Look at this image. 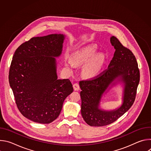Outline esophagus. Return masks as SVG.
Wrapping results in <instances>:
<instances>
[{
  "mask_svg": "<svg viewBox=\"0 0 151 151\" xmlns=\"http://www.w3.org/2000/svg\"><path fill=\"white\" fill-rule=\"evenodd\" d=\"M73 89L75 91H78L79 90L80 88V87H79V85L78 83H75L73 85Z\"/></svg>",
  "mask_w": 151,
  "mask_h": 151,
  "instance_id": "34e87169",
  "label": "esophagus"
}]
</instances>
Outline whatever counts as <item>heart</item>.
Listing matches in <instances>:
<instances>
[{"mask_svg": "<svg viewBox=\"0 0 151 151\" xmlns=\"http://www.w3.org/2000/svg\"><path fill=\"white\" fill-rule=\"evenodd\" d=\"M95 50L94 47H87L76 52L72 56V61L75 64H82L87 61L83 68V73L87 76L96 75L103 66L104 58L101 54H96L91 58L94 54ZM66 65L72 66V64L68 61Z\"/></svg>", "mask_w": 151, "mask_h": 151, "instance_id": "obj_1", "label": "heart"}]
</instances>
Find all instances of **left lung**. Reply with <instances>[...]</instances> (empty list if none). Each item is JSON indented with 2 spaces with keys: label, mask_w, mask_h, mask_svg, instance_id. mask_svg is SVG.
<instances>
[{
  "label": "left lung",
  "mask_w": 151,
  "mask_h": 151,
  "mask_svg": "<svg viewBox=\"0 0 151 151\" xmlns=\"http://www.w3.org/2000/svg\"><path fill=\"white\" fill-rule=\"evenodd\" d=\"M111 42L115 51L108 68L93 78L79 81L81 89V114L86 123L93 127H101L116 121L130 109L134 102L140 81V71L132 51L125 47L115 36ZM125 83L124 102L117 110L110 112L98 109L102 94L117 77Z\"/></svg>",
  "instance_id": "left-lung-1"
}]
</instances>
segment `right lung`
<instances>
[{
    "mask_svg": "<svg viewBox=\"0 0 151 151\" xmlns=\"http://www.w3.org/2000/svg\"><path fill=\"white\" fill-rule=\"evenodd\" d=\"M63 40L60 34L33 37L13 55L10 87L19 111L33 122L50 124L56 119L73 91L69 79H57L55 57L61 53Z\"/></svg>",
    "mask_w": 151,
    "mask_h": 151,
    "instance_id": "right-lung-1",
    "label": "right lung"
}]
</instances>
